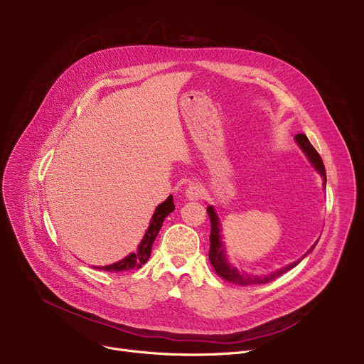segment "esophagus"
Segmentation results:
<instances>
[{"label": "esophagus", "mask_w": 364, "mask_h": 364, "mask_svg": "<svg viewBox=\"0 0 364 364\" xmlns=\"http://www.w3.org/2000/svg\"><path fill=\"white\" fill-rule=\"evenodd\" d=\"M205 196V188L202 187V184H198V183H193L190 184L187 188H186V198L188 200H199Z\"/></svg>", "instance_id": "34e87169"}]
</instances>
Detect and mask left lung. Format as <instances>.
<instances>
[{"label": "left lung", "mask_w": 364, "mask_h": 364, "mask_svg": "<svg viewBox=\"0 0 364 364\" xmlns=\"http://www.w3.org/2000/svg\"><path fill=\"white\" fill-rule=\"evenodd\" d=\"M295 140L296 143L301 146V149L305 151V155L309 156L310 162L313 164V166L317 169L318 174L323 177V183H324V187H326V169H324V165H323V161L320 158V155L317 153V150L313 147V144L310 143V140L307 139V136L305 134H296L295 136ZM206 213L209 215V221H211V235H209V261H211L214 270L217 272L218 276H221L223 279H225L227 282H232V283H236V284H242V286H251V284H262V283H270L273 280H276L277 277H280L282 274L288 273L291 269H294L295 265H298L301 262V259L310 254L313 251V247L316 246V243L313 245L311 250L305 254L301 259L286 265V267H282L280 270L274 272V273H270V274H264V276H254V274H247V273H243V272H239L236 267L230 265L227 262L225 259V254H224V245L221 242V236H220V232H221V227H220V221H218V217L214 211L213 206H208L206 208Z\"/></svg>", "instance_id": "left-lung-1"}]
</instances>
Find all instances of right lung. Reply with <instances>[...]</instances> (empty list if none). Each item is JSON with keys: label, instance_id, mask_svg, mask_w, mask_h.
Listing matches in <instances>:
<instances>
[{"label": "right lung", "instance_id": "obj_1", "mask_svg": "<svg viewBox=\"0 0 364 364\" xmlns=\"http://www.w3.org/2000/svg\"><path fill=\"white\" fill-rule=\"evenodd\" d=\"M176 209L174 200H172V196H169L165 202H162L158 208L155 214H153L151 220H150V225L147 228V232L139 246V251L137 252H132L128 257H125L124 259L110 264V265H105V267H99V270H105V272H125V270H134V269H140L143 264H146V261L150 257L151 252V246L153 242H155L164 220L166 218V215H169L172 211ZM94 269H97V267H94Z\"/></svg>", "mask_w": 364, "mask_h": 364}]
</instances>
